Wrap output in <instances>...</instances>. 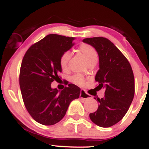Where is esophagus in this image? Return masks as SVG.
Returning <instances> with one entry per match:
<instances>
[{
	"instance_id": "esophagus-1",
	"label": "esophagus",
	"mask_w": 149,
	"mask_h": 149,
	"mask_svg": "<svg viewBox=\"0 0 149 149\" xmlns=\"http://www.w3.org/2000/svg\"><path fill=\"white\" fill-rule=\"evenodd\" d=\"M80 98L83 99V100H88V99H92L91 95H88V94L86 93V92L84 90H80Z\"/></svg>"
}]
</instances>
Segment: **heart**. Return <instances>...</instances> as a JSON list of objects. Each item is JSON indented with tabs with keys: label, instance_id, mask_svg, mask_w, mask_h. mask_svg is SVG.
I'll return each instance as SVG.
<instances>
[{
	"label": "heart",
	"instance_id": "obj_1",
	"mask_svg": "<svg viewBox=\"0 0 149 149\" xmlns=\"http://www.w3.org/2000/svg\"><path fill=\"white\" fill-rule=\"evenodd\" d=\"M78 50L88 61V64L97 62L98 59V54H97V51L91 45L83 43L79 46ZM70 58H71V53L69 51H66L61 54L59 58V65L63 70L67 69L68 63H69ZM72 81L78 85H83L84 83V78L80 75H75L74 76H73Z\"/></svg>",
	"mask_w": 149,
	"mask_h": 149
}]
</instances>
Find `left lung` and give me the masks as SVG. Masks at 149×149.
Returning <instances> with one entry per match:
<instances>
[{"mask_svg":"<svg viewBox=\"0 0 149 149\" xmlns=\"http://www.w3.org/2000/svg\"><path fill=\"white\" fill-rule=\"evenodd\" d=\"M83 42L95 47L98 53L100 69L95 81L99 88L105 90L104 98H95L100 104L97 111L90 113V118L100 127H109L122 120L134 98L132 69L127 58L109 39L88 38Z\"/></svg>","mask_w":149,"mask_h":149,"instance_id":"left-lung-1","label":"left lung"}]
</instances>
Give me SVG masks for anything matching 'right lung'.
<instances>
[{
  "instance_id": "1",
  "label": "right lung",
  "mask_w": 149,
  "mask_h": 149,
  "mask_svg": "<svg viewBox=\"0 0 149 149\" xmlns=\"http://www.w3.org/2000/svg\"><path fill=\"white\" fill-rule=\"evenodd\" d=\"M74 39L49 34L31 46L24 56L20 90L26 109L38 123H57L64 117L70 103L80 96V88L74 84H69L61 91L51 88L54 80H61L59 58L73 47Z\"/></svg>"
}]
</instances>
